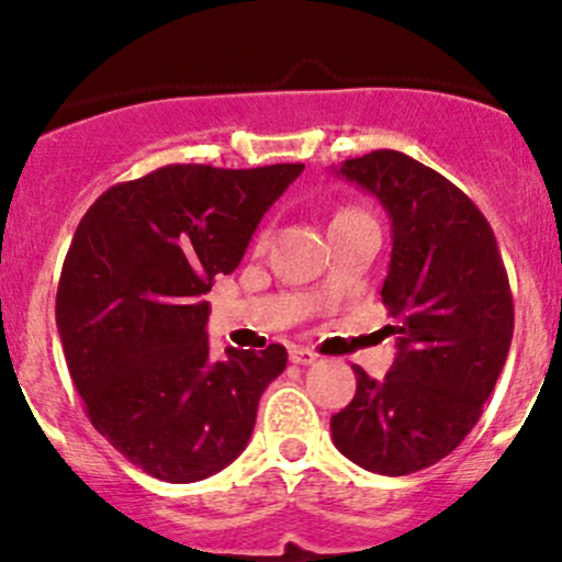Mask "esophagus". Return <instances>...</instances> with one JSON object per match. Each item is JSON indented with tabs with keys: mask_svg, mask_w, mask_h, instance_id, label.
Segmentation results:
<instances>
[{
	"mask_svg": "<svg viewBox=\"0 0 562 562\" xmlns=\"http://www.w3.org/2000/svg\"><path fill=\"white\" fill-rule=\"evenodd\" d=\"M290 362L293 364H314L317 362V353L308 351L303 346H290Z\"/></svg>",
	"mask_w": 562,
	"mask_h": 562,
	"instance_id": "34e87169",
	"label": "esophagus"
}]
</instances>
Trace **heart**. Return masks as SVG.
Listing matches in <instances>:
<instances>
[{"label": "heart", "mask_w": 562, "mask_h": 562, "mask_svg": "<svg viewBox=\"0 0 562 562\" xmlns=\"http://www.w3.org/2000/svg\"><path fill=\"white\" fill-rule=\"evenodd\" d=\"M344 214H351V211H344Z\"/></svg>", "instance_id": "heart-1"}]
</instances>
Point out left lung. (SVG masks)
I'll return each mask as SVG.
<instances>
[{"instance_id":"left-lung-1","label":"left lung","mask_w":562,"mask_h":562,"mask_svg":"<svg viewBox=\"0 0 562 562\" xmlns=\"http://www.w3.org/2000/svg\"><path fill=\"white\" fill-rule=\"evenodd\" d=\"M338 173L391 216L380 295L398 353L383 380L353 367L357 393L333 415V441L370 473L406 475L443 460L479 423L513 340V293L494 229L447 177L396 150L348 158Z\"/></svg>"}]
</instances>
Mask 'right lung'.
I'll return each instance as SVG.
<instances>
[{"instance_id":"add662e5","label":"right lung","mask_w":562,"mask_h":562,"mask_svg":"<svg viewBox=\"0 0 562 562\" xmlns=\"http://www.w3.org/2000/svg\"><path fill=\"white\" fill-rule=\"evenodd\" d=\"M301 171L171 164L113 184L76 227L55 303L70 378L97 434L153 479L227 468L285 370L280 344L211 357L203 295Z\"/></svg>"}]
</instances>
